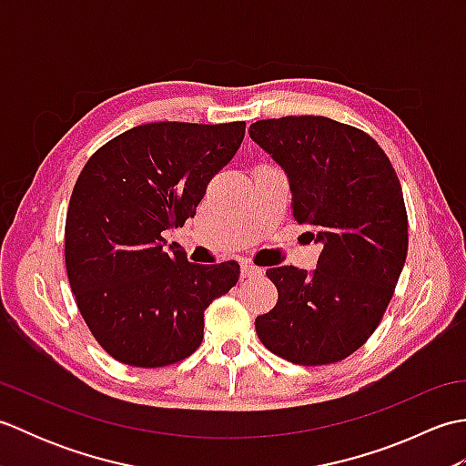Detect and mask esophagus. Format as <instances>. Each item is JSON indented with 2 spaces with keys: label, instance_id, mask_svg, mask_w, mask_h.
<instances>
[{
  "label": "esophagus",
  "instance_id": "esophagus-1",
  "mask_svg": "<svg viewBox=\"0 0 466 466\" xmlns=\"http://www.w3.org/2000/svg\"><path fill=\"white\" fill-rule=\"evenodd\" d=\"M240 272H242V279H258V276H262V268L254 266L252 262H242Z\"/></svg>",
  "mask_w": 466,
  "mask_h": 466
}]
</instances>
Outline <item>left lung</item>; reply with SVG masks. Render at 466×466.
<instances>
[{
    "instance_id": "obj_1",
    "label": "left lung",
    "mask_w": 466,
    "mask_h": 466,
    "mask_svg": "<svg viewBox=\"0 0 466 466\" xmlns=\"http://www.w3.org/2000/svg\"><path fill=\"white\" fill-rule=\"evenodd\" d=\"M248 134L284 170L294 218L322 246L312 272L266 270L279 302L256 332L294 364L339 362L370 339L407 260L399 176L369 134L324 116L260 120Z\"/></svg>"
}]
</instances>
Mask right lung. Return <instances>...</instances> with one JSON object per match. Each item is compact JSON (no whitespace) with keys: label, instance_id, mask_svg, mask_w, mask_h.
<instances>
[{"label":"right lung","instance_id":"right-lung-1","mask_svg":"<svg viewBox=\"0 0 466 466\" xmlns=\"http://www.w3.org/2000/svg\"><path fill=\"white\" fill-rule=\"evenodd\" d=\"M244 132L246 122L144 124L84 166L66 218V268L87 329L116 360H184L204 339V310L238 282V262H187L176 242L166 248L164 230L194 218Z\"/></svg>","mask_w":466,"mask_h":466}]
</instances>
